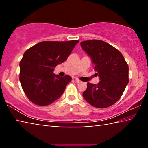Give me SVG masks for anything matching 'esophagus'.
Returning <instances> with one entry per match:
<instances>
[{
  "mask_svg": "<svg viewBox=\"0 0 148 148\" xmlns=\"http://www.w3.org/2000/svg\"><path fill=\"white\" fill-rule=\"evenodd\" d=\"M75 81H76V83H80V82H81V81H80V80L78 79H75Z\"/></svg>",
  "mask_w": 148,
  "mask_h": 148,
  "instance_id": "34e87169",
  "label": "esophagus"
}]
</instances>
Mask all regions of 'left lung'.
<instances>
[{"instance_id":"left-lung-1","label":"left lung","mask_w":148,"mask_h":148,"mask_svg":"<svg viewBox=\"0 0 148 148\" xmlns=\"http://www.w3.org/2000/svg\"><path fill=\"white\" fill-rule=\"evenodd\" d=\"M91 57L99 76V84L87 83L85 100L98 108L109 107L118 101L129 83V66L123 55L104 41L89 40L80 43Z\"/></svg>"}]
</instances>
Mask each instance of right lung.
I'll return each instance as SVG.
<instances>
[{"instance_id":"1","label":"right lung","mask_w":148,"mask_h":148,"mask_svg":"<svg viewBox=\"0 0 148 148\" xmlns=\"http://www.w3.org/2000/svg\"><path fill=\"white\" fill-rule=\"evenodd\" d=\"M78 42H42L25 52L19 63V80L32 103L47 106L62 95L72 77L53 74L54 68L66 61Z\"/></svg>"}]
</instances>
